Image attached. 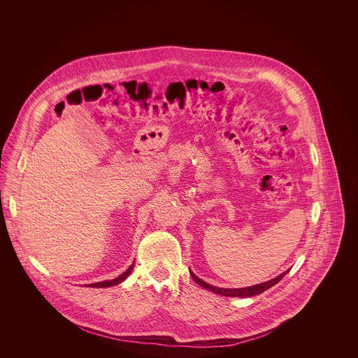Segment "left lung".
<instances>
[{
	"label": "left lung",
	"mask_w": 358,
	"mask_h": 358,
	"mask_svg": "<svg viewBox=\"0 0 358 358\" xmlns=\"http://www.w3.org/2000/svg\"><path fill=\"white\" fill-rule=\"evenodd\" d=\"M289 268L287 271L278 275L276 278H273L271 280H267V282H264V283H259V285H255V286L243 287V289H222V287H216V286H212V285L206 283L203 279H200L199 276H196L192 270H189V273L192 275L193 280H194L199 286H201L203 289H209V291H212V292H215V294H219V295H222V296H238V298L255 296V295H259V294L264 292L266 289H271L279 280H282V278H283L286 273H289Z\"/></svg>",
	"instance_id": "obj_1"
}]
</instances>
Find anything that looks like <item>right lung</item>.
<instances>
[{
  "mask_svg": "<svg viewBox=\"0 0 358 358\" xmlns=\"http://www.w3.org/2000/svg\"><path fill=\"white\" fill-rule=\"evenodd\" d=\"M134 263L136 260L133 262V264L124 271L123 273H120V276H117L115 279H111V280H103V282H98V283H91V285H87V287H95V289H101V287H111V286H117L122 283L123 280L127 279V276L131 273L133 268H134Z\"/></svg>",
  "mask_w": 358,
  "mask_h": 358,
  "instance_id": "add662e5",
  "label": "right lung"
}]
</instances>
